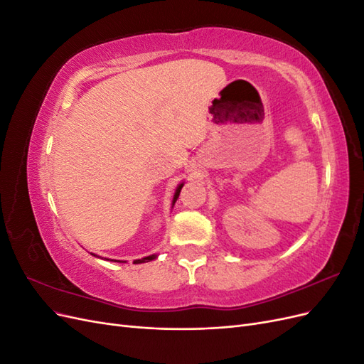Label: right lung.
<instances>
[{"mask_svg": "<svg viewBox=\"0 0 364 364\" xmlns=\"http://www.w3.org/2000/svg\"><path fill=\"white\" fill-rule=\"evenodd\" d=\"M182 186H183V182H182V183H179V185H178V188H176V191H174V196H173V203H171V205H174V203H176V200H178V197H179V194H181ZM91 255H94V253H91ZM94 257H97V255H94ZM97 258H100V257H97ZM155 258H158V255H156V253H153V255L144 257V258H141V259H135V261H134V264L149 262V261H153V259H155ZM107 261H109V259H107ZM111 261H114V259H111ZM115 262H121V261H115ZM123 262H126V261H123Z\"/></svg>", "mask_w": 364, "mask_h": 364, "instance_id": "right-lung-1", "label": "right lung"}]
</instances>
